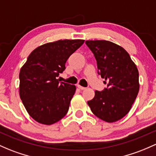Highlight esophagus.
<instances>
[{
  "label": "esophagus",
  "mask_w": 156,
  "mask_h": 156,
  "mask_svg": "<svg viewBox=\"0 0 156 156\" xmlns=\"http://www.w3.org/2000/svg\"><path fill=\"white\" fill-rule=\"evenodd\" d=\"M77 87H78L79 88L80 90H85V89H86V87H83L81 86V85H79V84L77 85Z\"/></svg>",
  "instance_id": "esophagus-1"
}]
</instances>
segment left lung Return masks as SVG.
I'll list each match as a JSON object with an SVG mask.
<instances>
[{
	"instance_id": "8db88e82",
	"label": "left lung",
	"mask_w": 156,
	"mask_h": 156,
	"mask_svg": "<svg viewBox=\"0 0 156 156\" xmlns=\"http://www.w3.org/2000/svg\"><path fill=\"white\" fill-rule=\"evenodd\" d=\"M94 55L98 73L107 88L95 91L87 101L92 112L107 122L124 117L132 108L139 92V73L135 63L122 47L107 40L85 42Z\"/></svg>"
}]
</instances>
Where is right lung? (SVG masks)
I'll return each mask as SVG.
<instances>
[{
	"label": "right lung",
	"mask_w": 156,
	"mask_h": 156,
	"mask_svg": "<svg viewBox=\"0 0 156 156\" xmlns=\"http://www.w3.org/2000/svg\"><path fill=\"white\" fill-rule=\"evenodd\" d=\"M83 39L48 42L34 49L19 73V96L27 113L44 125L58 122L68 112L76 87L60 82L57 77L66 69L72 54Z\"/></svg>",
	"instance_id": "right-lung-1"
}]
</instances>
